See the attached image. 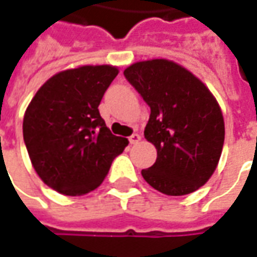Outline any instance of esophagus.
Returning a JSON list of instances; mask_svg holds the SVG:
<instances>
[{
    "instance_id": "34e87169",
    "label": "esophagus",
    "mask_w": 257,
    "mask_h": 257,
    "mask_svg": "<svg viewBox=\"0 0 257 257\" xmlns=\"http://www.w3.org/2000/svg\"><path fill=\"white\" fill-rule=\"evenodd\" d=\"M141 141V136L138 135V134H132V135L129 136V143L131 145H135V143H138Z\"/></svg>"
}]
</instances>
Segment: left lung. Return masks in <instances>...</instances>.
Returning <instances> with one entry per match:
<instances>
[{"mask_svg": "<svg viewBox=\"0 0 257 257\" xmlns=\"http://www.w3.org/2000/svg\"><path fill=\"white\" fill-rule=\"evenodd\" d=\"M123 76L151 108L145 138L158 159L143 179L167 195L190 194L215 172L225 139L224 116L216 99L194 74L177 63L138 62Z\"/></svg>", "mask_w": 257, "mask_h": 257, "instance_id": "obj_1", "label": "left lung"}]
</instances>
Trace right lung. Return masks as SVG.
<instances>
[{"mask_svg": "<svg viewBox=\"0 0 257 257\" xmlns=\"http://www.w3.org/2000/svg\"><path fill=\"white\" fill-rule=\"evenodd\" d=\"M114 66L64 70L38 90L24 116V141L45 184L66 195L98 187L128 139L115 136L98 105L116 77Z\"/></svg>", "mask_w": 257, "mask_h": 257, "instance_id": "add662e5", "label": "right lung"}]
</instances>
